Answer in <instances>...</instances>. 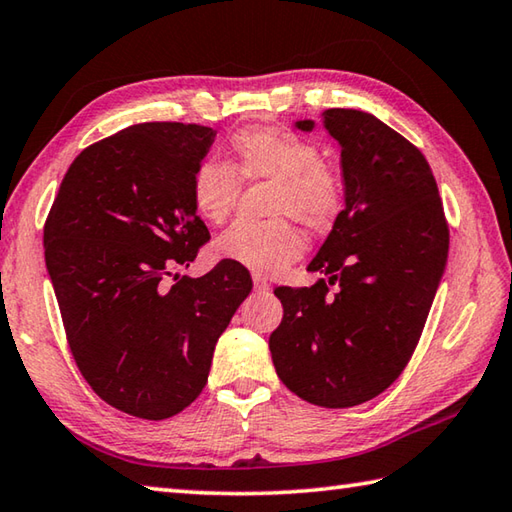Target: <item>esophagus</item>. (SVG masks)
Returning a JSON list of instances; mask_svg holds the SVG:
<instances>
[{
	"label": "esophagus",
	"instance_id": "34e87169",
	"mask_svg": "<svg viewBox=\"0 0 512 512\" xmlns=\"http://www.w3.org/2000/svg\"><path fill=\"white\" fill-rule=\"evenodd\" d=\"M254 289H256V292H267L269 283L265 281L263 276H254Z\"/></svg>",
	"mask_w": 512,
	"mask_h": 512
}]
</instances>
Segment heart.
Wrapping results in <instances>:
<instances>
[{
	"label": "heart",
	"instance_id": "1",
	"mask_svg": "<svg viewBox=\"0 0 512 512\" xmlns=\"http://www.w3.org/2000/svg\"><path fill=\"white\" fill-rule=\"evenodd\" d=\"M229 167L202 162L191 180L196 214L211 225H223L236 207L240 180L272 182L265 223H236L214 243L218 258L231 260L254 274H278L305 249L292 216L312 231L334 225L343 209V178L321 160L316 144L276 127H249L229 140Z\"/></svg>",
	"mask_w": 512,
	"mask_h": 512
}]
</instances>
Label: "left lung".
Masks as SVG:
<instances>
[{"mask_svg":"<svg viewBox=\"0 0 512 512\" xmlns=\"http://www.w3.org/2000/svg\"><path fill=\"white\" fill-rule=\"evenodd\" d=\"M341 144L345 209L307 269L312 287H276L283 321L269 336L278 379L303 401L352 408L399 379L448 260V220L428 160L356 109H327ZM312 131L314 122H296ZM337 292L329 294V285Z\"/></svg>","mask_w":512,"mask_h":512,"instance_id":"obj_1","label":"left lung"}]
</instances>
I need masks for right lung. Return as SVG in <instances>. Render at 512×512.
I'll list each match as a JSON object with an SVG mask.
<instances>
[{
    "label": "right lung",
    "instance_id": "add662e5",
    "mask_svg": "<svg viewBox=\"0 0 512 512\" xmlns=\"http://www.w3.org/2000/svg\"><path fill=\"white\" fill-rule=\"evenodd\" d=\"M216 131L144 122L86 147L44 225L46 269L71 354L102 401L138 419L185 410L218 336L252 292L231 260L180 276L209 240L191 180Z\"/></svg>",
    "mask_w": 512,
    "mask_h": 512
}]
</instances>
